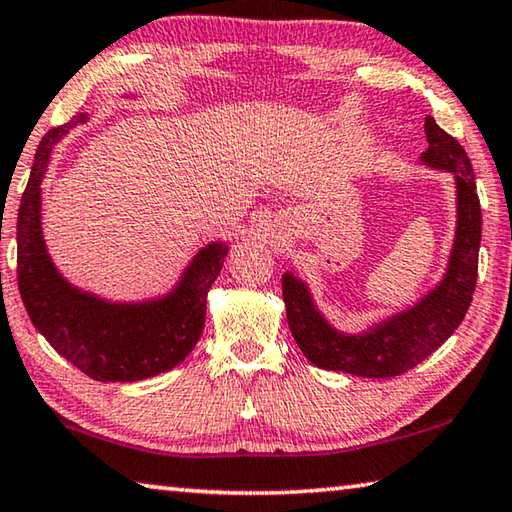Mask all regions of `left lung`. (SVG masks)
<instances>
[{
    "label": "left lung",
    "mask_w": 512,
    "mask_h": 512,
    "mask_svg": "<svg viewBox=\"0 0 512 512\" xmlns=\"http://www.w3.org/2000/svg\"><path fill=\"white\" fill-rule=\"evenodd\" d=\"M429 148L420 155L425 166L447 170L456 184V233L443 281L416 306L378 321L364 333H342L321 315L306 281L283 274V301L294 342L308 360L326 371L360 378H396L427 360L450 337L468 312L477 285L481 245V204L468 152L425 119Z\"/></svg>",
    "instance_id": "8db88e82"
}]
</instances>
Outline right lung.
<instances>
[{"label": "right lung", "mask_w": 512, "mask_h": 512, "mask_svg": "<svg viewBox=\"0 0 512 512\" xmlns=\"http://www.w3.org/2000/svg\"><path fill=\"white\" fill-rule=\"evenodd\" d=\"M85 121L87 114H78L49 130L35 150L17 213V285L33 326L67 362L98 382H139L170 371L195 348L204 330L206 294L229 245L218 240L202 247L164 297L107 301L71 285L44 245L40 184L53 146Z\"/></svg>", "instance_id": "right-lung-1"}]
</instances>
